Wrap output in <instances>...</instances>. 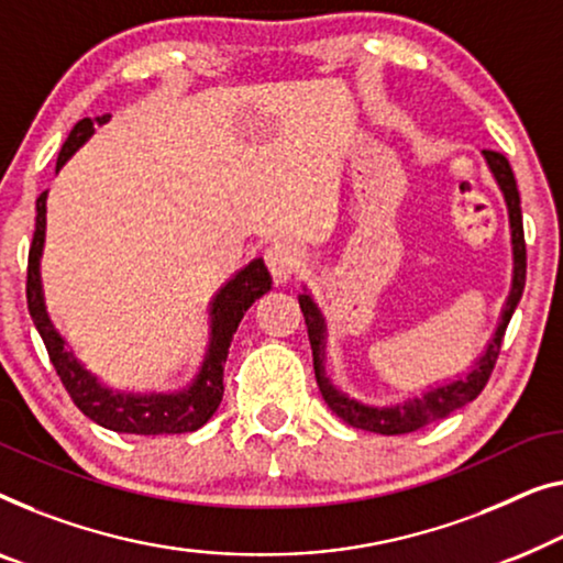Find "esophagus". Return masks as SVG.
Instances as JSON below:
<instances>
[{
  "label": "esophagus",
  "mask_w": 563,
  "mask_h": 563,
  "mask_svg": "<svg viewBox=\"0 0 563 563\" xmlns=\"http://www.w3.org/2000/svg\"><path fill=\"white\" fill-rule=\"evenodd\" d=\"M266 266L272 272L276 284H287L291 276H297L307 264V256L301 246L291 241H276L266 249Z\"/></svg>",
  "instance_id": "34e87169"
}]
</instances>
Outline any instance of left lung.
<instances>
[{
	"instance_id": "left-lung-1",
	"label": "left lung",
	"mask_w": 563,
	"mask_h": 563,
	"mask_svg": "<svg viewBox=\"0 0 563 563\" xmlns=\"http://www.w3.org/2000/svg\"><path fill=\"white\" fill-rule=\"evenodd\" d=\"M485 159L490 165L495 180H498L505 206H508V216H510V239H512V287L508 301H505L503 317L498 330L487 345L485 355L479 357V363L475 365V371L470 373L467 378L454 380L452 386L429 390L423 394V398H413V401L398 404V406H388V409H373V406H363L353 401V398L342 396L340 390L332 388V383L324 378L322 373V350H324V322L320 309L314 307V301L307 295L299 297V307L301 314H305V324H307V335H309V345H312V357H314V373H317V386L322 390L324 404L330 406L338 417L350 423L355 429H365V431H376V434H409V431L423 429L427 423H434L439 419L450 417L452 411L462 409L470 401L483 394L485 383L490 380V373L498 363L500 355V345L505 338V328H508L512 312H516L520 295H523L526 287V239H523V216H520V195H518V185L516 177H512L510 162L503 157L500 152L485 150Z\"/></svg>"
}]
</instances>
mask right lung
<instances>
[{"mask_svg":"<svg viewBox=\"0 0 563 563\" xmlns=\"http://www.w3.org/2000/svg\"><path fill=\"white\" fill-rule=\"evenodd\" d=\"M109 113L96 119V124H103ZM93 134V121L80 119L68 140H65L63 150L58 154V167L65 165V159L84 144L88 136ZM45 198L43 192L37 198V218H35V233H32L30 256H27V309L32 322L43 338L51 363L58 371L65 390H68L73 404L86 413L88 419L101 423V427L119 431V434H140V437H154V434H185V431L200 429L210 417H213L223 398V365L228 357V347H231L233 332L239 330V322L246 309L254 301L272 289V276H268L262 258L251 262L243 272L235 274L225 287L218 291L213 299V330H210V347L208 357L202 363V371L198 380L180 394H152V396H132V394H113V390L103 388L86 368H80L70 350H65L63 338L53 330L51 320H47L45 301H43V287H40V254H43L45 241Z\"/></svg>","mask_w":563,"mask_h":563,"instance_id":"add662e5","label":"right lung"}]
</instances>
